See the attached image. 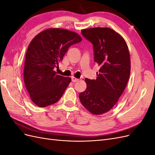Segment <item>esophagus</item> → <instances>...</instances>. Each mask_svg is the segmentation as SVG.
<instances>
[{
    "label": "esophagus",
    "mask_w": 155,
    "mask_h": 155,
    "mask_svg": "<svg viewBox=\"0 0 155 155\" xmlns=\"http://www.w3.org/2000/svg\"><path fill=\"white\" fill-rule=\"evenodd\" d=\"M78 80H79V79H78V78H75V77H74V76L72 77V82H76V81H78Z\"/></svg>",
    "instance_id": "34e87169"
}]
</instances>
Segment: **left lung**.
I'll list each match as a JSON object with an SVG mask.
<instances>
[{
	"mask_svg": "<svg viewBox=\"0 0 155 155\" xmlns=\"http://www.w3.org/2000/svg\"><path fill=\"white\" fill-rule=\"evenodd\" d=\"M93 44L94 61L100 67L96 79L86 78V90L79 94L81 104L92 114L109 111L118 102L128 83L130 59L123 37L109 28L81 30Z\"/></svg>",
	"mask_w": 155,
	"mask_h": 155,
	"instance_id": "left-lung-1",
	"label": "left lung"
}]
</instances>
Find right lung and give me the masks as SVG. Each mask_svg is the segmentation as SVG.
<instances>
[{"label":"right lung","instance_id":"add662e5","mask_svg":"<svg viewBox=\"0 0 155 155\" xmlns=\"http://www.w3.org/2000/svg\"><path fill=\"white\" fill-rule=\"evenodd\" d=\"M77 33L63 28H48L37 34L28 47L24 81L31 101L45 107L59 101L71 78L57 74L59 67L70 46L79 43Z\"/></svg>","mask_w":155,"mask_h":155}]
</instances>
